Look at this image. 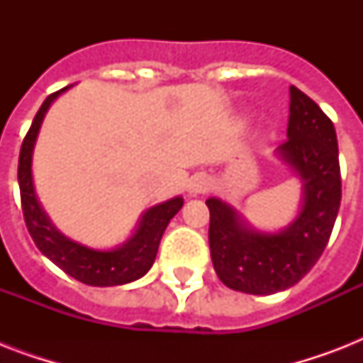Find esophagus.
Returning <instances> with one entry per match:
<instances>
[{
	"instance_id": "obj_1",
	"label": "esophagus",
	"mask_w": 363,
	"mask_h": 363,
	"mask_svg": "<svg viewBox=\"0 0 363 363\" xmlns=\"http://www.w3.org/2000/svg\"><path fill=\"white\" fill-rule=\"evenodd\" d=\"M209 188V179L203 175H194L192 179H190V184H188V190H190V194H194V196H196V194H205Z\"/></svg>"
}]
</instances>
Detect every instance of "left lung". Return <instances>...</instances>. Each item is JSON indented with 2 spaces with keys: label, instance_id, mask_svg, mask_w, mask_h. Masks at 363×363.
Returning a JSON list of instances; mask_svg holds the SVG:
<instances>
[{
  "label": "left lung",
  "instance_id": "obj_1",
  "mask_svg": "<svg viewBox=\"0 0 363 363\" xmlns=\"http://www.w3.org/2000/svg\"><path fill=\"white\" fill-rule=\"evenodd\" d=\"M288 139L279 156L301 177L303 203L282 232H256L233 207L207 199L209 247L218 279L238 292L269 296L301 281L324 252L341 205V169L333 122L290 86Z\"/></svg>",
  "mask_w": 363,
  "mask_h": 363
}]
</instances>
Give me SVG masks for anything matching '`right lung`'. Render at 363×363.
<instances>
[{
    "mask_svg": "<svg viewBox=\"0 0 363 363\" xmlns=\"http://www.w3.org/2000/svg\"><path fill=\"white\" fill-rule=\"evenodd\" d=\"M69 86L50 94L43 101L41 109L37 111L31 128L22 141L18 158V184L26 226L37 248L50 262H54L60 269L88 286H118V284L137 281L152 267L160 239L164 235L171 218L181 211L184 201L181 196H177L169 201L150 207L143 215L135 233L122 247L113 248V250H96L62 235L50 224L48 216L45 215V211L37 201L33 177H31V154H33L37 133H39L48 107Z\"/></svg>",
    "mask_w": 363,
    "mask_h": 363,
    "instance_id": "1",
    "label": "right lung"
}]
</instances>
